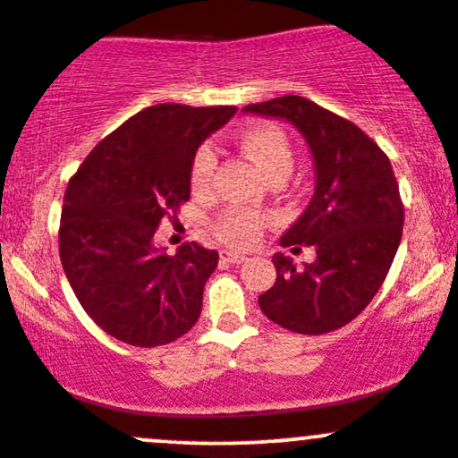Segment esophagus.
Returning a JSON list of instances; mask_svg holds the SVG:
<instances>
[{
  "label": "esophagus",
  "instance_id": "34e87169",
  "mask_svg": "<svg viewBox=\"0 0 458 458\" xmlns=\"http://www.w3.org/2000/svg\"><path fill=\"white\" fill-rule=\"evenodd\" d=\"M220 258L229 264H242L244 259H247L242 253H235V250H223V255H220Z\"/></svg>",
  "mask_w": 458,
  "mask_h": 458
}]
</instances>
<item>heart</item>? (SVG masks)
<instances>
[{"label":"heart","instance_id":"1","mask_svg":"<svg viewBox=\"0 0 458 458\" xmlns=\"http://www.w3.org/2000/svg\"><path fill=\"white\" fill-rule=\"evenodd\" d=\"M238 144L258 168L273 179L277 174H286L293 170V146L288 135L275 124H255L244 129L238 135ZM218 165V152L211 144L199 146L191 157L190 183L191 190L203 194L214 183V172ZM216 235L231 247H249L259 238L264 229V216L247 208H229L216 218Z\"/></svg>","mask_w":458,"mask_h":458}]
</instances>
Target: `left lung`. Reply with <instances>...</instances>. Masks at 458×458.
<instances>
[{
	"instance_id": "obj_1",
	"label": "left lung",
	"mask_w": 458,
	"mask_h": 458,
	"mask_svg": "<svg viewBox=\"0 0 458 458\" xmlns=\"http://www.w3.org/2000/svg\"><path fill=\"white\" fill-rule=\"evenodd\" d=\"M244 111L290 122L314 159L312 200L279 242L314 247L317 259L297 268L275 255L277 279L259 294V308L290 332H334L371 303L400 247L404 205L391 161L353 122L308 98H275Z\"/></svg>"
}]
</instances>
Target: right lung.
Segmentation results:
<instances>
[{
	"instance_id": "right-lung-1",
	"label": "right lung",
	"mask_w": 458,
	"mask_h": 458,
	"mask_svg": "<svg viewBox=\"0 0 458 458\" xmlns=\"http://www.w3.org/2000/svg\"><path fill=\"white\" fill-rule=\"evenodd\" d=\"M235 111L148 106L105 137L67 183L58 229L63 270L85 312L117 341L165 345L199 321L218 253L185 242L168 255L155 233L190 200L194 152Z\"/></svg>"
}]
</instances>
